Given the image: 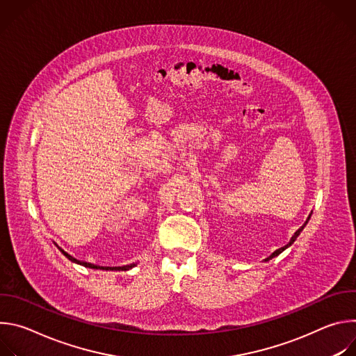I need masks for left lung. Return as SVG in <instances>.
Here are the masks:
<instances>
[{
	"instance_id": "obj_1",
	"label": "left lung",
	"mask_w": 356,
	"mask_h": 356,
	"mask_svg": "<svg viewBox=\"0 0 356 356\" xmlns=\"http://www.w3.org/2000/svg\"><path fill=\"white\" fill-rule=\"evenodd\" d=\"M312 214H313V213H312ZM312 214H310V216H309V218H307V220H306V222H304V224H302V225H301V227H300V228H298V229H297V231H296V232H294V235H293V236H291V239H290V242H289V243H287V245H286V246H283V248H280V249H277V250H275V252H273V253H272V255H270V257H269V258H266V259H265V262H268V261H270V259H272V258H276V257H279V255H280V253H282V252H283V250H286V249H287V248H289V246H291V245H293V243H294V241H296V239H297V236H298V235H300V234H301V231H302V229H304V227H306V225H307V222H309V221H310V218H312Z\"/></svg>"
}]
</instances>
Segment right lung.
<instances>
[{"label":"right lung","instance_id":"add662e5","mask_svg":"<svg viewBox=\"0 0 356 356\" xmlns=\"http://www.w3.org/2000/svg\"><path fill=\"white\" fill-rule=\"evenodd\" d=\"M59 249H60V252L63 253V255L69 259V261H72V262H74V264H77V265H81V266H86V268H91V269H98V266H95V265H91V264H87V262H81V261H79V259H76V258H73L72 255H69L67 252H65L58 243H55ZM134 266H136V264H131V265H127V266H115V268H106V270H129V269H132ZM104 269V268H103Z\"/></svg>","mask_w":356,"mask_h":356}]
</instances>
